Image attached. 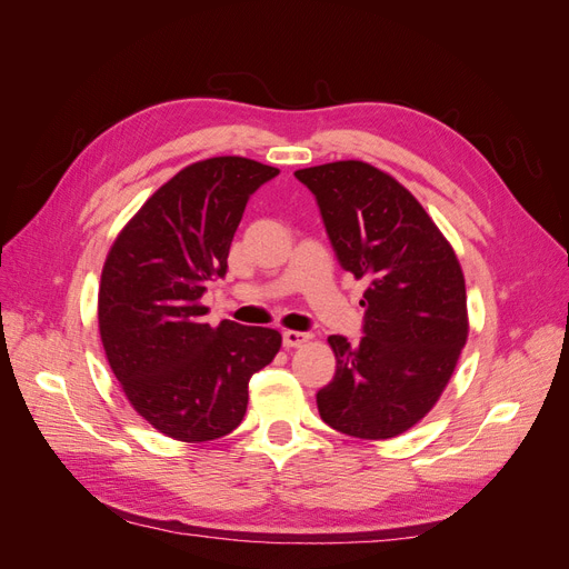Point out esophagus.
<instances>
[{
  "label": "esophagus",
  "instance_id": "1",
  "mask_svg": "<svg viewBox=\"0 0 569 569\" xmlns=\"http://www.w3.org/2000/svg\"><path fill=\"white\" fill-rule=\"evenodd\" d=\"M311 339V335L308 332H297V330H284L282 332V343L287 349H297V347H303V343Z\"/></svg>",
  "mask_w": 569,
  "mask_h": 569
}]
</instances>
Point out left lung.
Masks as SVG:
<instances>
[{"label": "left lung", "mask_w": 569, "mask_h": 569, "mask_svg": "<svg viewBox=\"0 0 569 569\" xmlns=\"http://www.w3.org/2000/svg\"><path fill=\"white\" fill-rule=\"evenodd\" d=\"M311 189L343 270L368 289L358 343L332 335V382L320 418L341 435L391 439L420 422L449 385L468 341L458 256L408 189L363 161L297 170Z\"/></svg>", "instance_id": "1"}]
</instances>
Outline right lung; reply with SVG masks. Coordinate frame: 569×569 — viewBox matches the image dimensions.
<instances>
[{"label": "right lung", "mask_w": 569, "mask_h": 569, "mask_svg": "<svg viewBox=\"0 0 569 569\" xmlns=\"http://www.w3.org/2000/svg\"><path fill=\"white\" fill-rule=\"evenodd\" d=\"M280 170L244 157L182 168L153 192L109 249L99 335L130 406L161 435L213 441L244 420L251 375L282 347L270 327L203 316L201 297L226 278L247 201Z\"/></svg>", "instance_id": "1"}]
</instances>
